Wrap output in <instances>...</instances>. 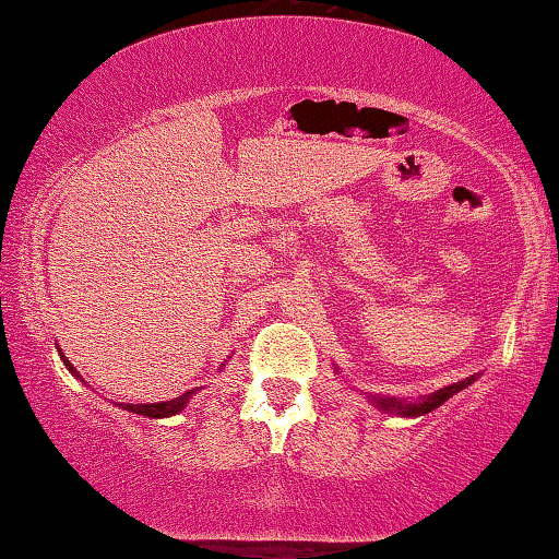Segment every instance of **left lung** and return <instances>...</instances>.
Returning a JSON list of instances; mask_svg holds the SVG:
<instances>
[{"label": "left lung", "mask_w": 559, "mask_h": 559, "mask_svg": "<svg viewBox=\"0 0 559 559\" xmlns=\"http://www.w3.org/2000/svg\"><path fill=\"white\" fill-rule=\"evenodd\" d=\"M473 380H476V374L468 377V380H463V382L443 386V390H437L433 394L419 396V400L409 402V404L402 402L400 396H386V394H370V402H372L374 406H380V409L386 412V414H396V416H424V414H429V412L437 409V406H441L447 400H451V396L456 394V392L466 390V386H468Z\"/></svg>", "instance_id": "obj_1"}]
</instances>
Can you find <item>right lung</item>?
<instances>
[{
  "instance_id": "obj_1",
  "label": "right lung",
  "mask_w": 559,
  "mask_h": 559,
  "mask_svg": "<svg viewBox=\"0 0 559 559\" xmlns=\"http://www.w3.org/2000/svg\"><path fill=\"white\" fill-rule=\"evenodd\" d=\"M59 355H61V359H63V365L69 367V372H71L73 377H79V380H83V377L73 370V365L69 362V359L63 357L61 349H59ZM194 394H197L194 390H189V392L179 394V396H175V400H169V402H157V404H118V406H120V409H126V412H132V414L150 416V419H165V416H175V414L182 412Z\"/></svg>"
}]
</instances>
